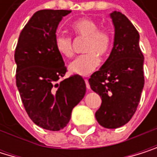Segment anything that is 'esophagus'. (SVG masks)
Wrapping results in <instances>:
<instances>
[{
	"mask_svg": "<svg viewBox=\"0 0 157 157\" xmlns=\"http://www.w3.org/2000/svg\"><path fill=\"white\" fill-rule=\"evenodd\" d=\"M85 83H86V87H87V89H88V90H90V84H89L88 79H85Z\"/></svg>",
	"mask_w": 157,
	"mask_h": 157,
	"instance_id": "obj_1",
	"label": "esophagus"
}]
</instances>
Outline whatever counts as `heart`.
<instances>
[{
  "label": "heart",
  "instance_id": "b5f03b06",
  "mask_svg": "<svg viewBox=\"0 0 157 157\" xmlns=\"http://www.w3.org/2000/svg\"><path fill=\"white\" fill-rule=\"evenodd\" d=\"M72 31L86 41L83 51L87 53L77 57L69 64V71L73 74L87 76L93 72L100 64L98 55H105L111 48L112 37L108 30L100 29L98 23L90 18H81L71 25ZM54 47L61 56L69 58L73 55L71 39L59 34L54 39Z\"/></svg>",
  "mask_w": 157,
  "mask_h": 157
}]
</instances>
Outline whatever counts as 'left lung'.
<instances>
[{"mask_svg":"<svg viewBox=\"0 0 157 157\" xmlns=\"http://www.w3.org/2000/svg\"><path fill=\"white\" fill-rule=\"evenodd\" d=\"M115 28L114 46L101 68L89 78L102 105L95 113L101 126L117 128L127 124L139 105L144 85V57L140 49V35L120 12L110 13Z\"/></svg>","mask_w":157,"mask_h":157,"instance_id":"obj_1","label":"left lung"}]
</instances>
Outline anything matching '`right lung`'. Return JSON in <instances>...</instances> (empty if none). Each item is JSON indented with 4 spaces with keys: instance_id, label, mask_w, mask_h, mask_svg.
<instances>
[{
    "instance_id": "add662e5",
    "label": "right lung",
    "mask_w": 157,
    "mask_h": 157,
    "mask_svg": "<svg viewBox=\"0 0 157 157\" xmlns=\"http://www.w3.org/2000/svg\"><path fill=\"white\" fill-rule=\"evenodd\" d=\"M68 10L36 12L19 35L14 52L16 86L30 119L57 131L70 120L73 108L86 93L79 75L58 82L66 75L63 57L54 47L56 29Z\"/></svg>"
}]
</instances>
